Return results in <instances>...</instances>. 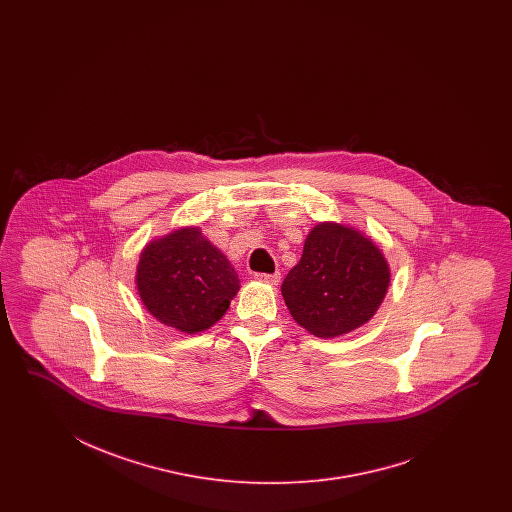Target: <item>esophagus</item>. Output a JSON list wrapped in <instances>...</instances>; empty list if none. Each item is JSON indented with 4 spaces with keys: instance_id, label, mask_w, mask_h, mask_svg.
Listing matches in <instances>:
<instances>
[{
    "instance_id": "1",
    "label": "esophagus",
    "mask_w": 512,
    "mask_h": 512,
    "mask_svg": "<svg viewBox=\"0 0 512 512\" xmlns=\"http://www.w3.org/2000/svg\"><path fill=\"white\" fill-rule=\"evenodd\" d=\"M255 279L263 281V283H270V285H278L281 274L274 272V274H255Z\"/></svg>"
}]
</instances>
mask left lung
Segmentation results:
<instances>
[{
    "mask_svg": "<svg viewBox=\"0 0 512 512\" xmlns=\"http://www.w3.org/2000/svg\"><path fill=\"white\" fill-rule=\"evenodd\" d=\"M390 272L379 248L338 223H321L281 295L293 319L319 338H334L372 319L387 295Z\"/></svg>",
    "mask_w": 512,
    "mask_h": 512,
    "instance_id": "obj_1",
    "label": "left lung"
}]
</instances>
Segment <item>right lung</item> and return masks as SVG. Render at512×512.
<instances>
[{
	"label": "right lung",
	"instance_id": "obj_1",
	"mask_svg": "<svg viewBox=\"0 0 512 512\" xmlns=\"http://www.w3.org/2000/svg\"><path fill=\"white\" fill-rule=\"evenodd\" d=\"M137 285L155 319L187 334L219 321L240 289L227 257L197 227L174 231L144 249Z\"/></svg>",
	"mask_w": 512,
	"mask_h": 512
}]
</instances>
